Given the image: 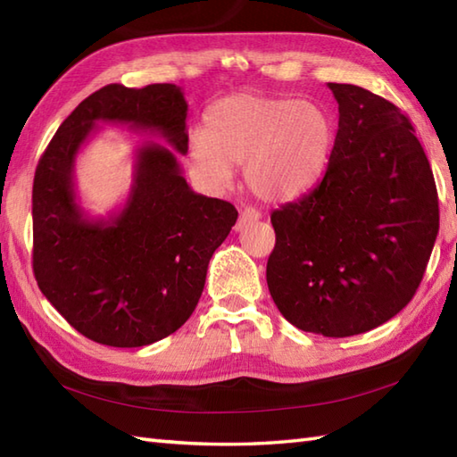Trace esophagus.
<instances>
[{
    "label": "esophagus",
    "instance_id": "34e87169",
    "mask_svg": "<svg viewBox=\"0 0 457 457\" xmlns=\"http://www.w3.org/2000/svg\"><path fill=\"white\" fill-rule=\"evenodd\" d=\"M261 218V212H257L255 208H245L244 212L239 213V220L236 223V231H244L247 229L251 223L257 221Z\"/></svg>",
    "mask_w": 457,
    "mask_h": 457
}]
</instances>
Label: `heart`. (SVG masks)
<instances>
[{
    "instance_id": "heart-1",
    "label": "heart",
    "mask_w": 457,
    "mask_h": 457,
    "mask_svg": "<svg viewBox=\"0 0 457 457\" xmlns=\"http://www.w3.org/2000/svg\"><path fill=\"white\" fill-rule=\"evenodd\" d=\"M334 139L332 115L316 102L236 94L212 105L208 131H192L190 161L216 187L244 162L245 184L255 196L287 202L320 180Z\"/></svg>"
}]
</instances>
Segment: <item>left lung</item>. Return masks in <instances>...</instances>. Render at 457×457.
<instances>
[{"label": "left lung", "instance_id": "8db88e82", "mask_svg": "<svg viewBox=\"0 0 457 457\" xmlns=\"http://www.w3.org/2000/svg\"><path fill=\"white\" fill-rule=\"evenodd\" d=\"M339 121L324 179L270 213L267 285L298 329L363 334L411 303L440 228L434 174L409 118L353 84L329 82Z\"/></svg>", "mask_w": 457, "mask_h": 457}]
</instances>
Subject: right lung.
<instances>
[{"label": "right lung", "mask_w": 457, "mask_h": 457, "mask_svg": "<svg viewBox=\"0 0 457 457\" xmlns=\"http://www.w3.org/2000/svg\"><path fill=\"white\" fill-rule=\"evenodd\" d=\"M187 113L174 84H108L68 115L37 164V285L92 342L141 347L177 332L198 304L213 251L236 226L237 210L194 192L177 154L152 142L136 154L132 192L118 214L90 219L75 202V154L98 120L159 132L187 154Z\"/></svg>", "instance_id": "add662e5"}]
</instances>
